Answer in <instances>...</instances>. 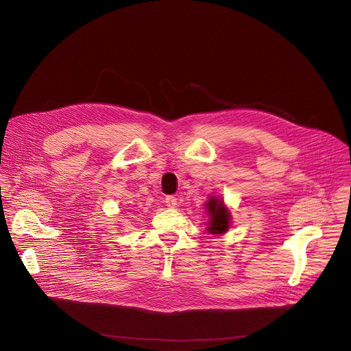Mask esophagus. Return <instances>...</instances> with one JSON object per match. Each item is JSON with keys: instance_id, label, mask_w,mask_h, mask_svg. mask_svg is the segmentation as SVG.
Masks as SVG:
<instances>
[{"instance_id": "1", "label": "esophagus", "mask_w": 351, "mask_h": 351, "mask_svg": "<svg viewBox=\"0 0 351 351\" xmlns=\"http://www.w3.org/2000/svg\"><path fill=\"white\" fill-rule=\"evenodd\" d=\"M165 204H166V206L175 208V206H176V204H178V199H176V197H175L173 195H169V196H166V197H165Z\"/></svg>"}]
</instances>
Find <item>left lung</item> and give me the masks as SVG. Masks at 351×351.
I'll list each match as a JSON object with an SVG mask.
<instances>
[{
	"instance_id": "8db88e82",
	"label": "left lung",
	"mask_w": 351,
	"mask_h": 351,
	"mask_svg": "<svg viewBox=\"0 0 351 351\" xmlns=\"http://www.w3.org/2000/svg\"><path fill=\"white\" fill-rule=\"evenodd\" d=\"M206 212L209 213V222H208V232L210 234H225L230 228L231 215L230 210L225 206L223 201L217 196H212L210 199L205 204Z\"/></svg>"
}]
</instances>
